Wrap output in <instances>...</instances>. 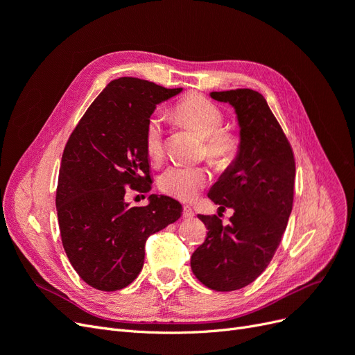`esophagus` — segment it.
I'll use <instances>...</instances> for the list:
<instances>
[{
    "label": "esophagus",
    "instance_id": "1",
    "mask_svg": "<svg viewBox=\"0 0 355 355\" xmlns=\"http://www.w3.org/2000/svg\"><path fill=\"white\" fill-rule=\"evenodd\" d=\"M182 216H184L185 219L194 218V210H192L189 206H184V211H182Z\"/></svg>",
    "mask_w": 355,
    "mask_h": 355
}]
</instances>
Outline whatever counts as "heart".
Wrapping results in <instances>:
<instances>
[{
	"label": "heart",
	"mask_w": 355,
	"mask_h": 355,
	"mask_svg": "<svg viewBox=\"0 0 355 355\" xmlns=\"http://www.w3.org/2000/svg\"><path fill=\"white\" fill-rule=\"evenodd\" d=\"M175 120L204 139L206 157L218 170L230 168L240 153V139L235 133L222 130L223 114L216 105L198 94H189L171 111ZM145 151L153 161L164 155L163 124L157 118L148 121ZM209 171L204 167H168L158 179L159 189L182 201L194 200L207 185Z\"/></svg>",
	"instance_id": "obj_1"
}]
</instances>
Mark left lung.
<instances>
[{
  "label": "left lung",
  "instance_id": "8db88e82",
  "mask_svg": "<svg viewBox=\"0 0 355 355\" xmlns=\"http://www.w3.org/2000/svg\"><path fill=\"white\" fill-rule=\"evenodd\" d=\"M230 103L240 127V153L209 191L230 223L198 214L207 237L191 256V270L211 290L232 292L253 283L270 265L293 206L295 157L261 93L250 89L211 92Z\"/></svg>",
  "mask_w": 355,
  "mask_h": 355
}]
</instances>
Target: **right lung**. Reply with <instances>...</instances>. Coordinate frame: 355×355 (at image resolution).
<instances>
[{
	"label": "right lung",
	"mask_w": 355,
	"mask_h": 355,
	"mask_svg": "<svg viewBox=\"0 0 355 355\" xmlns=\"http://www.w3.org/2000/svg\"><path fill=\"white\" fill-rule=\"evenodd\" d=\"M184 89L121 77L85 111L62 155L56 209L63 249L89 286L114 292L142 271L145 243L182 216V204L151 194L125 202V188L151 189L145 130L157 105Z\"/></svg>",
	"instance_id": "right-lung-1"
}]
</instances>
